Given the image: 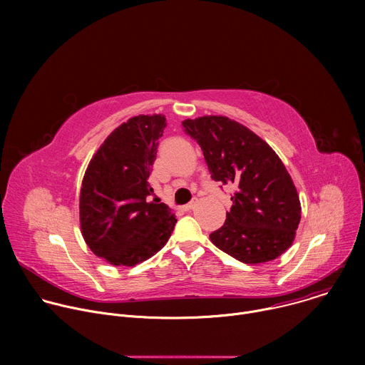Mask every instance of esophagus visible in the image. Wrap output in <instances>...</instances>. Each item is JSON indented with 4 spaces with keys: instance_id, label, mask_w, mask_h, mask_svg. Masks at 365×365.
<instances>
[{
    "instance_id": "34e87169",
    "label": "esophagus",
    "mask_w": 365,
    "mask_h": 365,
    "mask_svg": "<svg viewBox=\"0 0 365 365\" xmlns=\"http://www.w3.org/2000/svg\"><path fill=\"white\" fill-rule=\"evenodd\" d=\"M195 206H196V200H192V202H189L187 205L182 206V211H185V212H189V211L195 210Z\"/></svg>"
}]
</instances>
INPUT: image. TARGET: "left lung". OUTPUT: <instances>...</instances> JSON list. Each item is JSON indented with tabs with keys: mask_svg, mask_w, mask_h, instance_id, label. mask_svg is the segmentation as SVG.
I'll return each mask as SVG.
<instances>
[{
	"mask_svg": "<svg viewBox=\"0 0 365 365\" xmlns=\"http://www.w3.org/2000/svg\"><path fill=\"white\" fill-rule=\"evenodd\" d=\"M182 124L200 145L212 179L237 187L225 224L210 235L212 244L245 264L280 257L294 241L302 206L276 151L228 117L203 115Z\"/></svg>",
	"mask_w": 365,
	"mask_h": 365,
	"instance_id": "8db88e82",
	"label": "left lung"
}]
</instances>
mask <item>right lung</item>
Listing matches in <instances>:
<instances>
[{
    "label": "right lung",
    "instance_id": "add662e5",
    "mask_svg": "<svg viewBox=\"0 0 365 365\" xmlns=\"http://www.w3.org/2000/svg\"><path fill=\"white\" fill-rule=\"evenodd\" d=\"M165 127L162 114L130 118L99 145L83 175L81 232L91 251L113 266L145 262L166 245L178 221L168 205L147 202Z\"/></svg>",
    "mask_w": 365,
    "mask_h": 365
}]
</instances>
